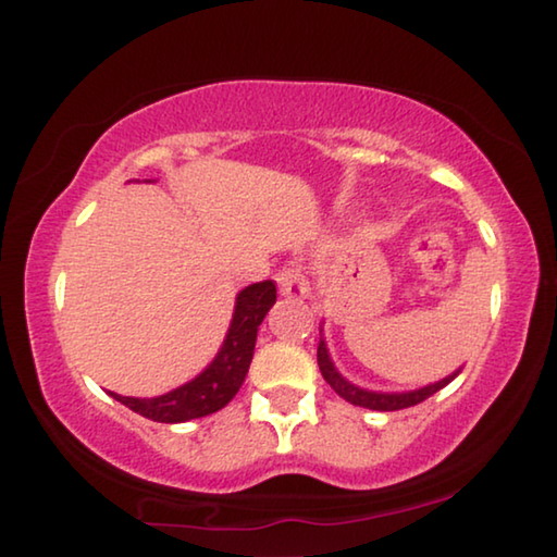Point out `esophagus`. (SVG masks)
Masks as SVG:
<instances>
[{
	"instance_id": "obj_1",
	"label": "esophagus",
	"mask_w": 557,
	"mask_h": 557,
	"mask_svg": "<svg viewBox=\"0 0 557 557\" xmlns=\"http://www.w3.org/2000/svg\"><path fill=\"white\" fill-rule=\"evenodd\" d=\"M277 287L285 297L302 299L310 295V282H307L305 270L297 268V264H289V268H282L277 272Z\"/></svg>"
}]
</instances>
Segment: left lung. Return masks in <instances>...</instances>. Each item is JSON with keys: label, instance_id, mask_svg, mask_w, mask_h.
Wrapping results in <instances>:
<instances>
[{"label": "left lung", "instance_id": "8db88e82", "mask_svg": "<svg viewBox=\"0 0 557 557\" xmlns=\"http://www.w3.org/2000/svg\"><path fill=\"white\" fill-rule=\"evenodd\" d=\"M317 364H320V372L324 376V382L330 384L332 389L342 396V399H347L349 404H355V406H364V409H372V411H399V409H409V406H417L423 399H429L431 394L444 389V386L458 374L456 372L451 376L441 379V382H436V384H429V386H423V389H413V392H401V394L367 392V389H359V386H355V384H349L347 379H344L337 372V369H334L324 339H320V347H317Z\"/></svg>", "mask_w": 557, "mask_h": 557}]
</instances>
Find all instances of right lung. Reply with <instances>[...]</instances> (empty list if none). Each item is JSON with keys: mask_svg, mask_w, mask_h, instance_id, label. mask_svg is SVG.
I'll list each match as a JSON object with an SVG mask.
<instances>
[{"mask_svg": "<svg viewBox=\"0 0 557 557\" xmlns=\"http://www.w3.org/2000/svg\"><path fill=\"white\" fill-rule=\"evenodd\" d=\"M275 299L277 287L272 280L255 282V285L245 287L235 299L233 322L223 347H220L213 364L193 382L163 396H153V399H134V396H121L113 392L111 396L123 406H128L131 411L140 413V417L161 423H181L220 411L240 392L252 361L258 326L262 324L264 314L270 312V307L275 305Z\"/></svg>", "mask_w": 557, "mask_h": 557, "instance_id": "obj_1", "label": "right lung"}]
</instances>
